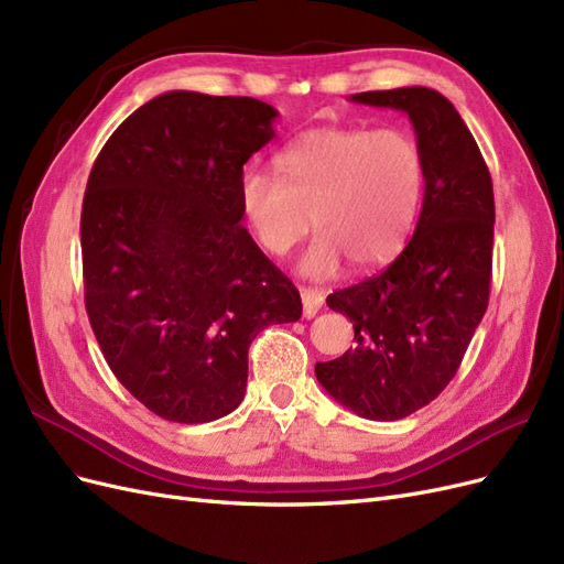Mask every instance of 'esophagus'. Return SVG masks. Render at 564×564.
<instances>
[{"label":"esophagus","instance_id":"34e87169","mask_svg":"<svg viewBox=\"0 0 564 564\" xmlns=\"http://www.w3.org/2000/svg\"><path fill=\"white\" fill-rule=\"evenodd\" d=\"M301 301H303V317L311 319L322 308L324 294L317 292V289H301Z\"/></svg>","mask_w":564,"mask_h":564}]
</instances>
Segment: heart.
I'll return each instance as SVG.
<instances>
[{
    "mask_svg": "<svg viewBox=\"0 0 564 564\" xmlns=\"http://www.w3.org/2000/svg\"><path fill=\"white\" fill-rule=\"evenodd\" d=\"M278 174L249 172L242 212L275 256L292 251L311 226L319 230L301 272L329 280L344 270H373L402 251L419 212L423 162L400 131L313 129L284 148Z\"/></svg>",
    "mask_w": 564,
    "mask_h": 564,
    "instance_id": "heart-1",
    "label": "heart"
}]
</instances>
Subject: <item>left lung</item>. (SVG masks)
<instances>
[{"mask_svg": "<svg viewBox=\"0 0 564 564\" xmlns=\"http://www.w3.org/2000/svg\"><path fill=\"white\" fill-rule=\"evenodd\" d=\"M350 100L409 117L425 191L414 237L398 259L327 296L332 311L350 317L355 348L317 362L315 377L357 416L398 421L447 388L487 311L491 176L466 122L440 91L402 87Z\"/></svg>", "mask_w": 564, "mask_h": 564, "instance_id": "left-lung-1", "label": "left lung"}]
</instances>
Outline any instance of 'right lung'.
I'll use <instances>...</instances> for the list:
<instances>
[{
  "instance_id": "1",
  "label": "right lung",
  "mask_w": 564,
  "mask_h": 564,
  "mask_svg": "<svg viewBox=\"0 0 564 564\" xmlns=\"http://www.w3.org/2000/svg\"><path fill=\"white\" fill-rule=\"evenodd\" d=\"M256 98L166 91L100 150L82 207L84 301L117 381L176 423L230 414L247 352L296 322V286L240 220L242 166L275 139Z\"/></svg>"
}]
</instances>
